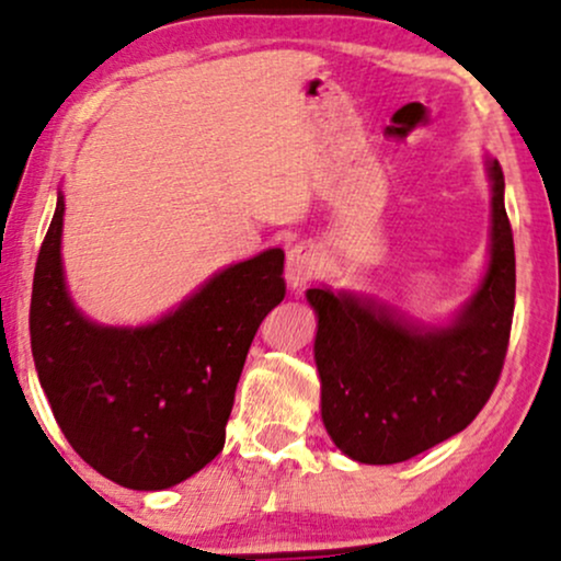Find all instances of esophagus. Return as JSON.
I'll return each mask as SVG.
<instances>
[{
	"label": "esophagus",
	"instance_id": "obj_1",
	"mask_svg": "<svg viewBox=\"0 0 561 561\" xmlns=\"http://www.w3.org/2000/svg\"><path fill=\"white\" fill-rule=\"evenodd\" d=\"M321 274V255L316 251V245L310 242H298L293 251L287 253V266L285 276L289 287H306L308 282H313Z\"/></svg>",
	"mask_w": 561,
	"mask_h": 561
}]
</instances>
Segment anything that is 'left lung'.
I'll return each instance as SVG.
<instances>
[{
    "mask_svg": "<svg viewBox=\"0 0 561 561\" xmlns=\"http://www.w3.org/2000/svg\"><path fill=\"white\" fill-rule=\"evenodd\" d=\"M489 178V272L455 323L423 329L374 300L308 289L319 313L313 350L323 426L357 462H404L460 434L502 376L515 313V242L496 159Z\"/></svg>",
    "mask_w": 561,
    "mask_h": 561,
    "instance_id": "left-lung-1",
    "label": "left lung"
}]
</instances>
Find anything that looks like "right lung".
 <instances>
[{
	"instance_id": "obj_1",
	"label": "right lung",
	"mask_w": 561,
	"mask_h": 561,
	"mask_svg": "<svg viewBox=\"0 0 561 561\" xmlns=\"http://www.w3.org/2000/svg\"><path fill=\"white\" fill-rule=\"evenodd\" d=\"M62 214L59 195L33 274L38 381L65 438L93 470L125 489H170L225 447L248 350L285 300V253L272 248L234 263L157 323L99 327L67 295Z\"/></svg>"
}]
</instances>
